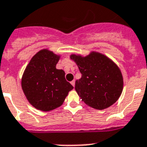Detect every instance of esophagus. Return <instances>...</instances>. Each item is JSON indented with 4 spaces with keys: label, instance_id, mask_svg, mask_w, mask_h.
Segmentation results:
<instances>
[{
    "label": "esophagus",
    "instance_id": "34e87169",
    "mask_svg": "<svg viewBox=\"0 0 147 147\" xmlns=\"http://www.w3.org/2000/svg\"><path fill=\"white\" fill-rule=\"evenodd\" d=\"M71 85H72V86H74H74H75V80H73V81L71 82Z\"/></svg>",
    "mask_w": 147,
    "mask_h": 147
}]
</instances>
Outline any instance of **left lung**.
I'll return each instance as SVG.
<instances>
[{"label":"left lung","mask_w":147,"mask_h":147,"mask_svg":"<svg viewBox=\"0 0 147 147\" xmlns=\"http://www.w3.org/2000/svg\"><path fill=\"white\" fill-rule=\"evenodd\" d=\"M82 77L76 80L75 90L83 102L95 109L102 110L118 100L123 88V79L118 66L98 52L86 56L72 54Z\"/></svg>","instance_id":"1"}]
</instances>
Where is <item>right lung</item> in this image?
<instances>
[{"mask_svg": "<svg viewBox=\"0 0 147 147\" xmlns=\"http://www.w3.org/2000/svg\"><path fill=\"white\" fill-rule=\"evenodd\" d=\"M60 59L47 49L35 54L26 67L21 87L29 102L36 109L49 111L62 105L74 87L66 81L63 70L56 69Z\"/></svg>", "mask_w": 147, "mask_h": 147, "instance_id": "1", "label": "right lung"}]
</instances>
